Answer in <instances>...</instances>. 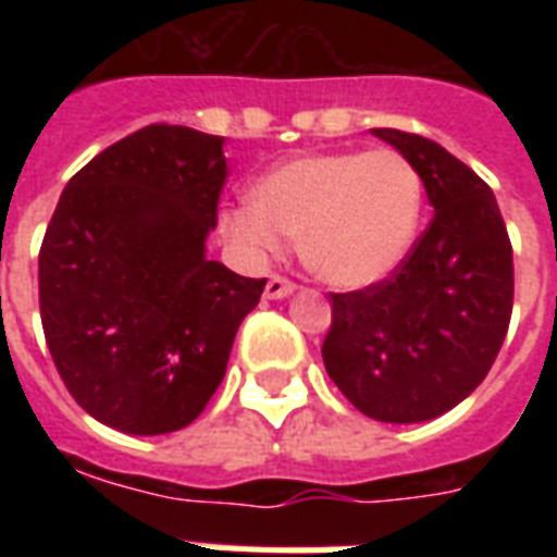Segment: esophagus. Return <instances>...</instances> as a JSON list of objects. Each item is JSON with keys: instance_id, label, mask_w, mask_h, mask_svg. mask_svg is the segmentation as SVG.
I'll use <instances>...</instances> for the list:
<instances>
[{"instance_id": "esophagus-1", "label": "esophagus", "mask_w": 557, "mask_h": 557, "mask_svg": "<svg viewBox=\"0 0 557 557\" xmlns=\"http://www.w3.org/2000/svg\"><path fill=\"white\" fill-rule=\"evenodd\" d=\"M295 292V283L288 277H283V274H271L269 283H265V297L269 300H280V297H286Z\"/></svg>"}]
</instances>
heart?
I'll return each mask as SVG.
<instances>
[{"mask_svg": "<svg viewBox=\"0 0 557 557\" xmlns=\"http://www.w3.org/2000/svg\"><path fill=\"white\" fill-rule=\"evenodd\" d=\"M419 170L398 150L312 152L283 161L253 185V208H231L222 231L262 257L297 239L306 269L341 288L389 277L422 216Z\"/></svg>", "mask_w": 557, "mask_h": 557, "instance_id": "obj_1", "label": "heart"}]
</instances>
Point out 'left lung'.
<instances>
[{"label": "left lung", "mask_w": 557, "mask_h": 557, "mask_svg": "<svg viewBox=\"0 0 557 557\" xmlns=\"http://www.w3.org/2000/svg\"><path fill=\"white\" fill-rule=\"evenodd\" d=\"M422 176L433 219L389 277L332 292L323 364L370 419L428 422L488 375L511 321L515 265L492 187L431 138L372 129Z\"/></svg>", "instance_id": "left-lung-1"}]
</instances>
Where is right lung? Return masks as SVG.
I'll return each instance as SVG.
<instances>
[{"label":"right lung","instance_id":"1","mask_svg":"<svg viewBox=\"0 0 557 557\" xmlns=\"http://www.w3.org/2000/svg\"><path fill=\"white\" fill-rule=\"evenodd\" d=\"M225 138L150 124L98 152L39 248V318L74 401L135 436L182 431L225 375L265 280L205 257Z\"/></svg>","mask_w":557,"mask_h":557}]
</instances>
